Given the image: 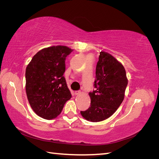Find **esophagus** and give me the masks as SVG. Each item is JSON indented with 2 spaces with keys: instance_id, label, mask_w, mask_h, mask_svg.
I'll return each mask as SVG.
<instances>
[{
  "instance_id": "obj_1",
  "label": "esophagus",
  "mask_w": 159,
  "mask_h": 159,
  "mask_svg": "<svg viewBox=\"0 0 159 159\" xmlns=\"http://www.w3.org/2000/svg\"><path fill=\"white\" fill-rule=\"evenodd\" d=\"M74 93H75V95H79V94H80L81 93V92L80 91H75V92H74Z\"/></svg>"
}]
</instances>
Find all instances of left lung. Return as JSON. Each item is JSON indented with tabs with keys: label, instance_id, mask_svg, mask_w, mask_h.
Instances as JSON below:
<instances>
[{
	"label": "left lung",
	"instance_id": "1",
	"mask_svg": "<svg viewBox=\"0 0 159 159\" xmlns=\"http://www.w3.org/2000/svg\"><path fill=\"white\" fill-rule=\"evenodd\" d=\"M95 77V89L89 93L90 107L80 112L84 119L91 122L103 121L116 111L124 99L128 84L123 66L105 52L99 53Z\"/></svg>",
	"mask_w": 159,
	"mask_h": 159
}]
</instances>
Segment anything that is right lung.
Wrapping results in <instances>:
<instances>
[{
	"label": "right lung",
	"instance_id": "obj_1",
	"mask_svg": "<svg viewBox=\"0 0 159 159\" xmlns=\"http://www.w3.org/2000/svg\"><path fill=\"white\" fill-rule=\"evenodd\" d=\"M73 51L65 46L43 48L26 69V92L36 115L45 119L57 117L71 98L64 73L66 57Z\"/></svg>",
	"mask_w": 159,
	"mask_h": 159
}]
</instances>
